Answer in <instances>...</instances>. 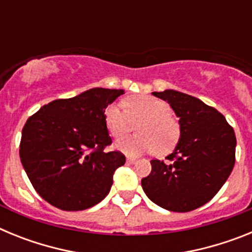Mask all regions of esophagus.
<instances>
[{
    "mask_svg": "<svg viewBox=\"0 0 252 252\" xmlns=\"http://www.w3.org/2000/svg\"><path fill=\"white\" fill-rule=\"evenodd\" d=\"M126 161H127V164H133V162H136V160L133 159V158L127 157V159H126Z\"/></svg>",
    "mask_w": 252,
    "mask_h": 252,
    "instance_id": "34e87169",
    "label": "esophagus"
}]
</instances>
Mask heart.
I'll return each instance as SVG.
<instances>
[{
  "instance_id": "heart-1",
  "label": "heart",
  "mask_w": 252,
  "mask_h": 252,
  "mask_svg": "<svg viewBox=\"0 0 252 252\" xmlns=\"http://www.w3.org/2000/svg\"><path fill=\"white\" fill-rule=\"evenodd\" d=\"M136 126L137 136L125 137L116 142V149L128 155L145 151L166 154L173 150L180 137V125L170 113L165 101L151 95H135L124 103L113 102L104 110V125L113 137H121Z\"/></svg>"
}]
</instances>
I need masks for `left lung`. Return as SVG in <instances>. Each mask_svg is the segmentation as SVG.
<instances>
[{"label": "left lung", "mask_w": 252, "mask_h": 252, "mask_svg": "<svg viewBox=\"0 0 252 252\" xmlns=\"http://www.w3.org/2000/svg\"><path fill=\"white\" fill-rule=\"evenodd\" d=\"M179 117L180 137L168 161L151 160L141 186L154 203L173 212H189L209 202L235 165V131L224 116L201 99L166 90L153 92Z\"/></svg>", "instance_id": "left-lung-1"}]
</instances>
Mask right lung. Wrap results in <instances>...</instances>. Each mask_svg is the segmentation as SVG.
<instances>
[{
  "instance_id": "right-lung-1",
  "label": "right lung",
  "mask_w": 252,
  "mask_h": 252,
  "mask_svg": "<svg viewBox=\"0 0 252 252\" xmlns=\"http://www.w3.org/2000/svg\"><path fill=\"white\" fill-rule=\"evenodd\" d=\"M124 90L92 88L55 99L29 117L22 128L20 159L31 184L51 206L83 211L110 193L113 174L126 158L111 145L104 110Z\"/></svg>"
}]
</instances>
